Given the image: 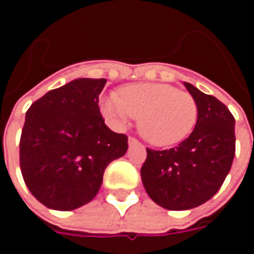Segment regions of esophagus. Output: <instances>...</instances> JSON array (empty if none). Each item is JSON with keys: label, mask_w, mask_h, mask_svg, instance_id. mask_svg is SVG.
<instances>
[{"label": "esophagus", "mask_w": 254, "mask_h": 254, "mask_svg": "<svg viewBox=\"0 0 254 254\" xmlns=\"http://www.w3.org/2000/svg\"><path fill=\"white\" fill-rule=\"evenodd\" d=\"M136 144H140L136 137H129V145H136Z\"/></svg>", "instance_id": "obj_1"}]
</instances>
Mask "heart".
Wrapping results in <instances>:
<instances>
[{
  "label": "heart",
  "instance_id": "1",
  "mask_svg": "<svg viewBox=\"0 0 254 254\" xmlns=\"http://www.w3.org/2000/svg\"><path fill=\"white\" fill-rule=\"evenodd\" d=\"M103 111L117 125L130 117L137 120L141 136L158 147L185 140L198 117L197 102L189 92L159 83L125 85L120 96L111 94L103 102Z\"/></svg>",
  "mask_w": 254,
  "mask_h": 254
}]
</instances>
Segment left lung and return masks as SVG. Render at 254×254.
<instances>
[{
  "mask_svg": "<svg viewBox=\"0 0 254 254\" xmlns=\"http://www.w3.org/2000/svg\"><path fill=\"white\" fill-rule=\"evenodd\" d=\"M198 107L190 136L170 149L147 148L141 180L148 196L170 211L198 207L220 189L235 155V120L212 95L189 83Z\"/></svg>",
  "mask_w": 254,
  "mask_h": 254,
  "instance_id": "8db88e82",
  "label": "left lung"
}]
</instances>
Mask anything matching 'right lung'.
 <instances>
[{"label": "right lung", "mask_w": 254, "mask_h": 254, "mask_svg": "<svg viewBox=\"0 0 254 254\" xmlns=\"http://www.w3.org/2000/svg\"><path fill=\"white\" fill-rule=\"evenodd\" d=\"M106 78H77L35 100L20 137V169L43 205L72 211L89 202L113 160L127 151V136L106 127L99 95Z\"/></svg>", "instance_id": "1"}]
</instances>
